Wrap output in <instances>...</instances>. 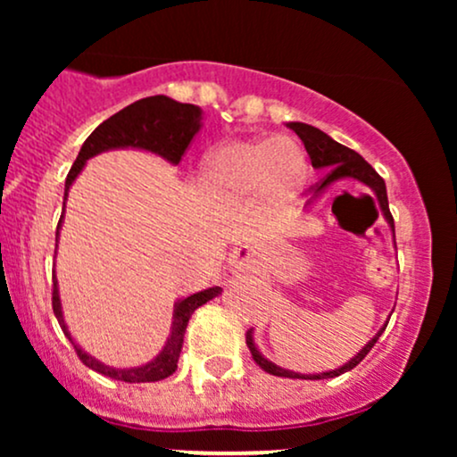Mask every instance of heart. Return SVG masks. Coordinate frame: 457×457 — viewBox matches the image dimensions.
<instances>
[{"label":"heart","instance_id":"1","mask_svg":"<svg viewBox=\"0 0 457 457\" xmlns=\"http://www.w3.org/2000/svg\"><path fill=\"white\" fill-rule=\"evenodd\" d=\"M307 176L301 145L290 137L232 141L219 145L202 165V187L217 202L236 204L262 193L272 204L296 197Z\"/></svg>","mask_w":457,"mask_h":457}]
</instances>
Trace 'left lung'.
<instances>
[{
  "instance_id": "left-lung-1",
  "label": "left lung",
  "mask_w": 457,
  "mask_h": 457,
  "mask_svg": "<svg viewBox=\"0 0 457 457\" xmlns=\"http://www.w3.org/2000/svg\"><path fill=\"white\" fill-rule=\"evenodd\" d=\"M295 133L301 137L303 144H305V150L309 154V161H312V165L316 167V170H322L324 176L322 180L316 182L313 185V193H322L324 188L328 185H333V182L337 180H344V178H354V180L363 182L374 191L376 199H378L380 204V211L385 212V219L389 221L391 229H393V238H395V223H393V214L389 211V199H386V187H385V180L378 176V171L374 170V167L367 162L363 156L359 154V152L345 148V145L337 144L335 139H330L327 133H322V130L316 129V127H309V124H303V122H290L287 124ZM386 328V327H385ZM382 328V330H385ZM382 330L378 335H376L374 339H371L370 344L365 345L363 350H361L359 354L354 356L353 361H348L344 367H339V370H333V371H327V374H313V376H303V374H295V371H287V370H281V367L272 365L270 361H266L264 356L258 353V348H255L253 344V337H251V330H246V345H249L251 350V356H253V361L258 363L262 370L269 371L272 376H281V378H309V380H320V378H333V376H339L344 374V371H350L353 367H356L361 363V361L365 359L367 353H370L371 348H374V344L378 342V337L382 335Z\"/></svg>"
}]
</instances>
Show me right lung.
<instances>
[{"instance_id": "obj_1", "label": "right lung", "mask_w": 457, "mask_h": 457, "mask_svg": "<svg viewBox=\"0 0 457 457\" xmlns=\"http://www.w3.org/2000/svg\"><path fill=\"white\" fill-rule=\"evenodd\" d=\"M199 122H202V109L195 104L188 103H176L167 96H148L141 98V101L129 104L122 112H118L112 118H107L98 129H94V133L86 139V144L81 145L77 161L72 162L71 171L66 176V191H64V204H66V193L71 188L72 180H75L79 171L83 170L86 161L90 156L98 154L103 150L112 148H144L150 152H156L162 159L171 161L174 165L182 161L185 152L191 144L193 137L197 135ZM62 225V217H60ZM57 225V229H60ZM55 243H57V232H55ZM219 287H208V290L197 292L182 298L174 309V328H171V337L167 339L162 353L156 356L154 361L144 367H135V370H113L98 363L96 359L87 356L79 345L72 342L71 333L66 330L64 320H62V307H60V295H57V281L54 277V313L60 322L62 330L72 345H75L77 356L81 359L83 365H87L90 370L98 371V374L109 376V378L122 380V382H156L167 378L176 371L178 367V356H180L182 342H185V330L188 324V318L193 316L197 307H202L204 303H208L211 298L219 295Z\"/></svg>"}]
</instances>
